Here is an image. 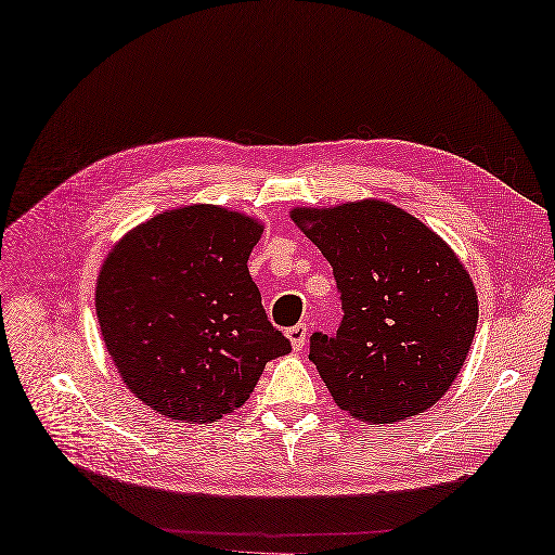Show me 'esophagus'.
<instances>
[{
	"label": "esophagus",
	"instance_id": "obj_1",
	"mask_svg": "<svg viewBox=\"0 0 555 555\" xmlns=\"http://www.w3.org/2000/svg\"><path fill=\"white\" fill-rule=\"evenodd\" d=\"M306 334H308V327H306L304 322L294 324V327H289V330H287V339H289V344H292V348H294V350H301V348H304V344H306Z\"/></svg>",
	"mask_w": 555,
	"mask_h": 555
}]
</instances>
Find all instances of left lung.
<instances>
[{"label":"left lung","instance_id":"obj_1","mask_svg":"<svg viewBox=\"0 0 555 555\" xmlns=\"http://www.w3.org/2000/svg\"><path fill=\"white\" fill-rule=\"evenodd\" d=\"M289 216L341 292L336 336H310V360L334 402L372 424L436 404L462 372L478 324V292L454 249L382 199Z\"/></svg>","mask_w":555,"mask_h":555}]
</instances>
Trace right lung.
<instances>
[{
  "label": "right lung",
  "instance_id": "obj_1",
  "mask_svg": "<svg viewBox=\"0 0 555 555\" xmlns=\"http://www.w3.org/2000/svg\"><path fill=\"white\" fill-rule=\"evenodd\" d=\"M263 223L219 205L167 209L107 251L96 282L103 344L147 408L211 424L245 404L292 350L249 275Z\"/></svg>",
  "mask_w": 555,
  "mask_h": 555
}]
</instances>
